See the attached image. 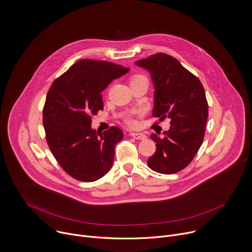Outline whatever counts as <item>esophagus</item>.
I'll return each mask as SVG.
<instances>
[{
    "label": "esophagus",
    "mask_w": 252,
    "mask_h": 252,
    "mask_svg": "<svg viewBox=\"0 0 252 252\" xmlns=\"http://www.w3.org/2000/svg\"><path fill=\"white\" fill-rule=\"evenodd\" d=\"M130 136L137 139V140H144L146 139V135L143 133H138V132H131Z\"/></svg>",
    "instance_id": "esophagus-1"
}]
</instances>
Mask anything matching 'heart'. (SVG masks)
<instances>
[{
	"mask_svg": "<svg viewBox=\"0 0 252 252\" xmlns=\"http://www.w3.org/2000/svg\"><path fill=\"white\" fill-rule=\"evenodd\" d=\"M142 78H145V77L142 76V75H134L133 77H131L130 83L133 82V81H136V80H138V79H142ZM135 115H136V116H139V115H140V112H136ZM126 124L127 126H133L136 125V122L133 120V118L127 117V118L126 119Z\"/></svg>",
	"mask_w": 252,
	"mask_h": 252,
	"instance_id": "heart-1",
	"label": "heart"
}]
</instances>
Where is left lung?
<instances>
[{
	"mask_svg": "<svg viewBox=\"0 0 252 252\" xmlns=\"http://www.w3.org/2000/svg\"><path fill=\"white\" fill-rule=\"evenodd\" d=\"M135 64L146 69L154 85L153 117L170 119L163 137L151 134L155 153L148 158L150 169L174 174L187 167L201 147L208 120V102L200 80L174 57L156 53Z\"/></svg>",
	"mask_w": 252,
	"mask_h": 252,
	"instance_id": "1",
	"label": "left lung"
}]
</instances>
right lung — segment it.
<instances>
[{"label":"right lung","mask_w":252,"mask_h":252,"mask_svg":"<svg viewBox=\"0 0 252 252\" xmlns=\"http://www.w3.org/2000/svg\"><path fill=\"white\" fill-rule=\"evenodd\" d=\"M128 71L108 61L82 59L48 90L42 119L46 141L62 169L76 180L94 182L112 168L123 130L111 126L99 133L91 127L92 116L104 109L103 90Z\"/></svg>","instance_id":"add662e5"}]
</instances>
